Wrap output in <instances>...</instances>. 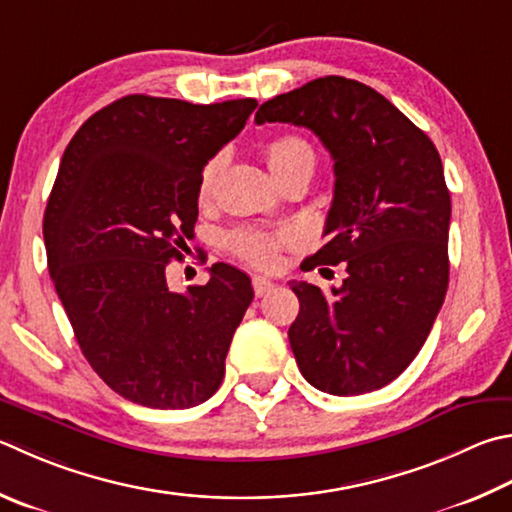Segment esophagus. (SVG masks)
Instances as JSON below:
<instances>
[{"label":"esophagus","mask_w":512,"mask_h":512,"mask_svg":"<svg viewBox=\"0 0 512 512\" xmlns=\"http://www.w3.org/2000/svg\"><path fill=\"white\" fill-rule=\"evenodd\" d=\"M273 288H275V282L266 280V277H259V275H255V277H253V291H255V295H257V297H262V295H266V293H271Z\"/></svg>","instance_id":"obj_1"}]
</instances>
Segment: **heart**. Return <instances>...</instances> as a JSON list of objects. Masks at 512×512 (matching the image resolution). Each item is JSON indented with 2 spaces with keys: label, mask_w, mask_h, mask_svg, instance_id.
<instances>
[{
  "label": "heart",
  "mask_w": 512,
  "mask_h": 512,
  "mask_svg": "<svg viewBox=\"0 0 512 512\" xmlns=\"http://www.w3.org/2000/svg\"><path fill=\"white\" fill-rule=\"evenodd\" d=\"M266 161L271 172L282 181L284 176L293 174L297 170H313L315 154L311 145L300 136L286 134L277 136L266 145ZM226 159L224 156H215L206 167H203L199 179V199L210 201L215 194L219 174L224 170ZM291 244V235H273V232L255 230V228H239L228 237V248L244 262L259 266V268H273L280 262L282 246Z\"/></svg>",
  "instance_id": "b5f03b06"
}]
</instances>
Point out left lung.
I'll use <instances>...</instances> for the list:
<instances>
[{
	"label": "left lung",
	"mask_w": 512,
	"mask_h": 512,
	"mask_svg": "<svg viewBox=\"0 0 512 512\" xmlns=\"http://www.w3.org/2000/svg\"><path fill=\"white\" fill-rule=\"evenodd\" d=\"M255 123L311 129L336 174L327 244L302 266L345 262L347 277L331 293L291 282L297 367L327 394L385 387L421 351L448 291L452 203L441 156L385 96L342 76L275 96Z\"/></svg>",
	"instance_id": "8db88e82"
}]
</instances>
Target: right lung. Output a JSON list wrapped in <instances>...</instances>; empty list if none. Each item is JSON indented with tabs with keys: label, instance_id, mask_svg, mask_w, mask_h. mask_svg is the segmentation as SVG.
<instances>
[{
	"label": "right lung",
	"instance_id": "right-lung-1",
	"mask_svg": "<svg viewBox=\"0 0 512 512\" xmlns=\"http://www.w3.org/2000/svg\"><path fill=\"white\" fill-rule=\"evenodd\" d=\"M255 107L125 96L64 150L44 212L49 273L87 362L127 401L188 410L224 380L250 277L219 262L208 284L174 293L165 268L194 237L203 165Z\"/></svg>",
	"mask_w": 512,
	"mask_h": 512
}]
</instances>
